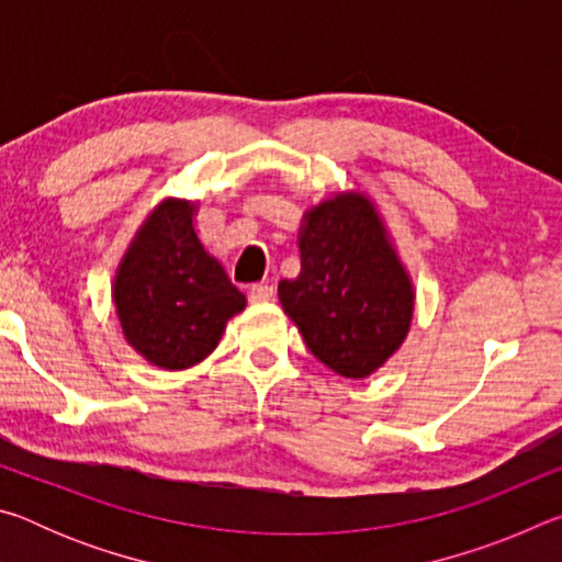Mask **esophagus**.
Masks as SVG:
<instances>
[{
	"label": "esophagus",
	"instance_id": "34e87169",
	"mask_svg": "<svg viewBox=\"0 0 562 562\" xmlns=\"http://www.w3.org/2000/svg\"><path fill=\"white\" fill-rule=\"evenodd\" d=\"M272 297H274L272 284L260 282V284H252V288H250V300L252 302H270Z\"/></svg>",
	"mask_w": 562,
	"mask_h": 562
}]
</instances>
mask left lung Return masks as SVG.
Masks as SVG:
<instances>
[{"label":"left lung","mask_w":562,"mask_h":562,"mask_svg":"<svg viewBox=\"0 0 562 562\" xmlns=\"http://www.w3.org/2000/svg\"><path fill=\"white\" fill-rule=\"evenodd\" d=\"M300 262L278 294L304 345L347 379L376 372L412 327L414 284L374 203L339 193L304 213Z\"/></svg>","instance_id":"obj_1"}]
</instances>
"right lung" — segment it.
<instances>
[{"instance_id":"1","label":"right lung","mask_w":562,"mask_h":562,"mask_svg":"<svg viewBox=\"0 0 562 562\" xmlns=\"http://www.w3.org/2000/svg\"><path fill=\"white\" fill-rule=\"evenodd\" d=\"M195 203L168 198L133 237L113 280L123 337L168 372L203 361L227 319L245 310L235 288L193 227Z\"/></svg>"}]
</instances>
